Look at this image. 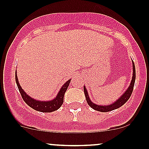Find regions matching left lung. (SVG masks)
Instances as JSON below:
<instances>
[{
	"instance_id": "1",
	"label": "left lung",
	"mask_w": 149,
	"mask_h": 149,
	"mask_svg": "<svg viewBox=\"0 0 149 149\" xmlns=\"http://www.w3.org/2000/svg\"><path fill=\"white\" fill-rule=\"evenodd\" d=\"M132 66H133V76H132V79L131 81L130 85L129 86V87L127 88V89L125 91L124 94L118 99L117 100L115 101L112 104H110L108 105H99L93 103L90 100L89 97V94H88L87 90L86 89L85 86H84V94H85L86 100H87V104H89V106L92 107V109L94 110H97L98 111H101V112H107V111H112V110L116 109L119 108L121 106L124 104L130 98L131 95H132L133 89H134V83H135V79H136V70H135V65H134V62L132 60Z\"/></svg>"
}]
</instances>
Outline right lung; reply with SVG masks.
<instances>
[{"mask_svg":"<svg viewBox=\"0 0 149 149\" xmlns=\"http://www.w3.org/2000/svg\"><path fill=\"white\" fill-rule=\"evenodd\" d=\"M70 81H71V79H69L68 81H67L62 86L57 95L56 96L55 98H54L53 100L49 101H40L32 98V97H30L29 95H28L24 92V90L22 89L20 84H19L17 74H15V81H16L17 88H18L19 92L21 94L22 98H23L24 102L28 106L33 108V109L38 111H41V112H52V111H56V110L60 108V107L63 104L64 96H65L67 89H68L69 84H70Z\"/></svg>","mask_w":149,"mask_h":149,"instance_id":"1","label":"right lung"}]
</instances>
